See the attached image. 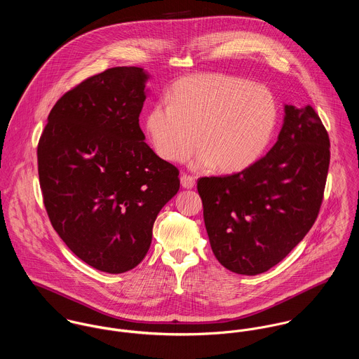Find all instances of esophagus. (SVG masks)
<instances>
[{
	"label": "esophagus",
	"instance_id": "esophagus-1",
	"mask_svg": "<svg viewBox=\"0 0 359 359\" xmlns=\"http://www.w3.org/2000/svg\"><path fill=\"white\" fill-rule=\"evenodd\" d=\"M181 185H182V188H185V189H192V188L195 187V178L191 177V175L182 174V175H181Z\"/></svg>",
	"mask_w": 359,
	"mask_h": 359
}]
</instances>
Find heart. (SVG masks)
<instances>
[{
    "mask_svg": "<svg viewBox=\"0 0 359 359\" xmlns=\"http://www.w3.org/2000/svg\"><path fill=\"white\" fill-rule=\"evenodd\" d=\"M164 103L148 111L145 127L160 157L184 161L196 147V170L238 172L261 157L278 123L272 93L242 77L203 73L178 80Z\"/></svg>",
    "mask_w": 359,
    "mask_h": 359,
    "instance_id": "obj_1",
    "label": "heart"
}]
</instances>
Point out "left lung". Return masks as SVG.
Here are the masks:
<instances>
[{"label":"left lung","mask_w":359,"mask_h":359,"mask_svg":"<svg viewBox=\"0 0 359 359\" xmlns=\"http://www.w3.org/2000/svg\"><path fill=\"white\" fill-rule=\"evenodd\" d=\"M329 149L315 110L285 104L282 130L268 154L241 172L198 181L208 241L221 265L258 275L303 241L322 205Z\"/></svg>","instance_id":"1"}]
</instances>
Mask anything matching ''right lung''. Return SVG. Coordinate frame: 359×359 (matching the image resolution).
Wrapping results in <instances>:
<instances>
[{"mask_svg":"<svg viewBox=\"0 0 359 359\" xmlns=\"http://www.w3.org/2000/svg\"><path fill=\"white\" fill-rule=\"evenodd\" d=\"M148 80L135 66L87 79L55 103L37 148L53 229L107 273L144 259L157 214L180 189L177 167L154 154L140 127Z\"/></svg>","mask_w":359,"mask_h":359,"instance_id":"obj_1","label":"right lung"}]
</instances>
